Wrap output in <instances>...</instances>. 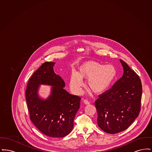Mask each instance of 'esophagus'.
Masks as SVG:
<instances>
[{
  "instance_id": "esophagus-1",
  "label": "esophagus",
  "mask_w": 152,
  "mask_h": 152,
  "mask_svg": "<svg viewBox=\"0 0 152 152\" xmlns=\"http://www.w3.org/2000/svg\"><path fill=\"white\" fill-rule=\"evenodd\" d=\"M84 104H87V105L90 104V102L88 101V100H87V99H85V100H84Z\"/></svg>"
}]
</instances>
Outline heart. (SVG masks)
<instances>
[{"mask_svg": "<svg viewBox=\"0 0 152 152\" xmlns=\"http://www.w3.org/2000/svg\"><path fill=\"white\" fill-rule=\"evenodd\" d=\"M115 75L116 69L113 65L90 61L80 65L77 73H71L69 84L73 92L79 94L83 86L82 80H87L88 89L94 94H100L108 88Z\"/></svg>", "mask_w": 152, "mask_h": 152, "instance_id": "b5f03b06", "label": "heart"}]
</instances>
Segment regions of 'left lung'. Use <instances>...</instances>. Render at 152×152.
I'll return each instance as SVG.
<instances>
[{"label":"left lung","instance_id":"obj_1","mask_svg":"<svg viewBox=\"0 0 152 152\" xmlns=\"http://www.w3.org/2000/svg\"><path fill=\"white\" fill-rule=\"evenodd\" d=\"M123 76L112 88L99 95L94 102L98 126L104 132L115 134L126 129L141 110L142 88L137 74L122 60Z\"/></svg>","mask_w":152,"mask_h":152}]
</instances>
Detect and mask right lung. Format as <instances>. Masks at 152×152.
<instances>
[{
  "instance_id": "obj_1",
  "label": "right lung",
  "mask_w": 152,
  "mask_h": 152,
  "mask_svg": "<svg viewBox=\"0 0 152 152\" xmlns=\"http://www.w3.org/2000/svg\"><path fill=\"white\" fill-rule=\"evenodd\" d=\"M53 62H45L31 76L26 90L29 118L44 134L64 137L72 130L81 97L69 94L65 83L53 71ZM40 84L52 85L51 96L46 101L39 99L37 91Z\"/></svg>"
}]
</instances>
